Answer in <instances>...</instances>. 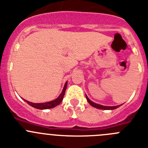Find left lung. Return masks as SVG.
<instances>
[{
  "label": "left lung",
  "instance_id": "left-lung-1",
  "mask_svg": "<svg viewBox=\"0 0 148 148\" xmlns=\"http://www.w3.org/2000/svg\"><path fill=\"white\" fill-rule=\"evenodd\" d=\"M86 98H87V101L89 102V104H90L91 106L94 107V108H97V109H100V110H114L116 109V108H118L120 105H117V106H103L101 105V104H96V103L92 102V101L90 100L89 98L87 97V95H86Z\"/></svg>",
  "mask_w": 148,
  "mask_h": 148
}]
</instances>
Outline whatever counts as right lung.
Instances as JSON below:
<instances>
[{
  "instance_id": "obj_1",
  "label": "right lung",
  "mask_w": 148,
  "mask_h": 148,
  "mask_svg": "<svg viewBox=\"0 0 148 148\" xmlns=\"http://www.w3.org/2000/svg\"><path fill=\"white\" fill-rule=\"evenodd\" d=\"M66 85H67V82H66L64 84V89H63L62 92L60 94V95L56 99L53 101H49V102H45V103H32L30 102V101H28L27 100H23L27 101V104H29L30 106H32L33 108H36V109L39 110H45V109H50V108H55L56 106L58 105L61 102V101L63 100V98H64V95L65 91H66Z\"/></svg>"
}]
</instances>
